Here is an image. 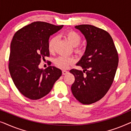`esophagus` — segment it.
<instances>
[{
    "label": "esophagus",
    "instance_id": "esophagus-1",
    "mask_svg": "<svg viewBox=\"0 0 131 131\" xmlns=\"http://www.w3.org/2000/svg\"><path fill=\"white\" fill-rule=\"evenodd\" d=\"M68 73H69V71H66V70H62V74L63 75H65L66 74H67Z\"/></svg>",
    "mask_w": 131,
    "mask_h": 131
}]
</instances>
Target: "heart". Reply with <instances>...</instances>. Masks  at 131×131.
Listing matches in <instances>:
<instances>
[{
	"mask_svg": "<svg viewBox=\"0 0 131 131\" xmlns=\"http://www.w3.org/2000/svg\"><path fill=\"white\" fill-rule=\"evenodd\" d=\"M64 36L69 40V42L70 43L71 45L73 46H78L81 42V36L78 32L75 31L74 30H69V31H66L64 33ZM57 41V38L55 36H53L50 39L49 42H48V49L51 52H53L54 50ZM76 51L77 52H81L82 49L80 48H77ZM73 62H74V59L66 57H59L54 61L55 65L61 69H67Z\"/></svg>",
	"mask_w": 131,
	"mask_h": 131,
	"instance_id": "b5f03b06",
	"label": "heart"
}]
</instances>
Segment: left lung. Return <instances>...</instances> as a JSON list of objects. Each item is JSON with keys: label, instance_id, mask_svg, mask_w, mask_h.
<instances>
[{"label": "left lung", "instance_id": "1", "mask_svg": "<svg viewBox=\"0 0 131 131\" xmlns=\"http://www.w3.org/2000/svg\"><path fill=\"white\" fill-rule=\"evenodd\" d=\"M86 40L84 55L77 65L83 71L72 69L74 76L73 95L83 104L101 100L110 89L117 70L119 57L112 37L108 32L92 25L75 26Z\"/></svg>", "mask_w": 131, "mask_h": 131}]
</instances>
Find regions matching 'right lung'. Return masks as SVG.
<instances>
[{
	"instance_id": "1",
	"label": "right lung",
	"mask_w": 131,
	"mask_h": 131,
	"mask_svg": "<svg viewBox=\"0 0 131 131\" xmlns=\"http://www.w3.org/2000/svg\"><path fill=\"white\" fill-rule=\"evenodd\" d=\"M63 26L36 21L16 32L10 43L9 70L15 86L26 97L39 100L49 94L61 76L60 69H39L41 59L49 56L50 36Z\"/></svg>"
}]
</instances>
